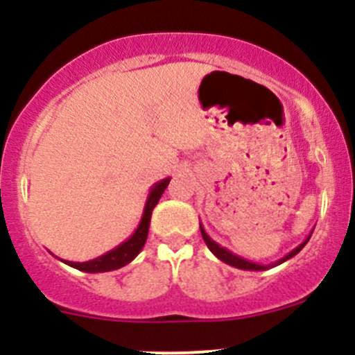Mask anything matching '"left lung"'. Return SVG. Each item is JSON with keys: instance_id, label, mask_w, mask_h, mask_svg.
<instances>
[{"instance_id": "8db88e82", "label": "left lung", "mask_w": 355, "mask_h": 355, "mask_svg": "<svg viewBox=\"0 0 355 355\" xmlns=\"http://www.w3.org/2000/svg\"><path fill=\"white\" fill-rule=\"evenodd\" d=\"M200 233H202V238H204V241H206L207 248L211 250V252L214 253V255L218 257V259L221 260V262H225V263H227V266H231V267L241 268V270H267V268H272V267H275V266H281V263H284L286 260L293 259L294 255H297V253H300L301 250H303V246L309 241V238H311L313 231H311V233L308 234V238H306V240L303 241V243H301L300 246H296V248H294L293 252H289V253H287L286 257H282V259H279L277 262H274V263H267V266H263V263L250 262V260L243 259V257H240V255H236V253L230 252V250L225 248V246L218 245V243H216V241L212 240V238L209 236V234L206 233V230H204L202 225H200Z\"/></svg>"}]
</instances>
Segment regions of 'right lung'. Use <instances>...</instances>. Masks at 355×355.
<instances>
[{"instance_id": "add662e5", "label": "right lung", "mask_w": 355, "mask_h": 355, "mask_svg": "<svg viewBox=\"0 0 355 355\" xmlns=\"http://www.w3.org/2000/svg\"><path fill=\"white\" fill-rule=\"evenodd\" d=\"M170 184V178H163V180L156 182L149 190V196L144 204L143 216H141V221L137 225L136 231L128 238L125 241H122L121 245L115 246L110 252L103 253V255L96 257V259L88 260V262H69V260H62L64 263H68L69 267L78 268L81 272H88V274H98V272H110L117 270V268L128 266L129 262H132L139 252L143 250L144 243H146L148 231H149V221H151V212L158 204L159 197L163 196L165 189Z\"/></svg>"}]
</instances>
